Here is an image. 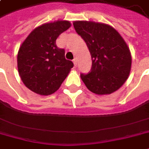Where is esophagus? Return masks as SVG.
<instances>
[{"label":"esophagus","mask_w":149,"mask_h":149,"mask_svg":"<svg viewBox=\"0 0 149 149\" xmlns=\"http://www.w3.org/2000/svg\"><path fill=\"white\" fill-rule=\"evenodd\" d=\"M77 62H78V61H77V58H76L73 59V63L74 64V66H77Z\"/></svg>","instance_id":"obj_1"}]
</instances>
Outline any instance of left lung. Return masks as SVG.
Masks as SVG:
<instances>
[{"mask_svg":"<svg viewBox=\"0 0 149 149\" xmlns=\"http://www.w3.org/2000/svg\"><path fill=\"white\" fill-rule=\"evenodd\" d=\"M74 27L90 50L92 66L80 77L95 94L107 95L123 86L132 65L130 50L121 35L112 26L93 22L77 21Z\"/></svg>","mask_w":149,"mask_h":149,"instance_id":"8db88e82","label":"left lung"}]
</instances>
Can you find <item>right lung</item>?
Instances as JSON below:
<instances>
[{"label": "right lung", "mask_w": 149, "mask_h": 149, "mask_svg": "<svg viewBox=\"0 0 149 149\" xmlns=\"http://www.w3.org/2000/svg\"><path fill=\"white\" fill-rule=\"evenodd\" d=\"M68 21L45 23L35 28L20 47L17 67L24 85L35 93H54L68 76L74 63L65 58V51L56 39L69 29Z\"/></svg>", "instance_id": "right-lung-1"}]
</instances>
